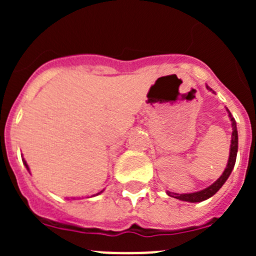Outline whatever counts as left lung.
Instances as JSON below:
<instances>
[{"mask_svg": "<svg viewBox=\"0 0 256 256\" xmlns=\"http://www.w3.org/2000/svg\"><path fill=\"white\" fill-rule=\"evenodd\" d=\"M209 91H212V88L206 87ZM214 92V91H212ZM226 110L228 112V116H230V122H232V140H230V158H228L227 166H226L224 172L222 174L220 177L216 180V182L210 184L206 188L201 190L198 192H192V194H174V192L166 191V195L170 196V198H178V200L187 201V202H201V201L208 200L209 198H212V195H216V192L222 188V186L224 184L226 180H228L230 174L232 173L234 166V162H236L237 158V150H238V134H237V126H236V120L232 116L230 112L226 108Z\"/></svg>", "mask_w": 256, "mask_h": 256, "instance_id": "obj_1", "label": "left lung"}]
</instances>
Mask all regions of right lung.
<instances>
[{"label":"right lung","instance_id":"add662e5","mask_svg":"<svg viewBox=\"0 0 256 256\" xmlns=\"http://www.w3.org/2000/svg\"><path fill=\"white\" fill-rule=\"evenodd\" d=\"M22 162H24V165H26V169H28V170H29V166H28V164H26V160H24V158H22ZM101 192H102V191H101ZM101 192H98V194H96V195H100Z\"/></svg>","mask_w":256,"mask_h":256}]
</instances>
